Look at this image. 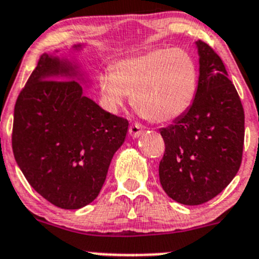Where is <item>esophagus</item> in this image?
Returning a JSON list of instances; mask_svg holds the SVG:
<instances>
[{
  "mask_svg": "<svg viewBox=\"0 0 259 259\" xmlns=\"http://www.w3.org/2000/svg\"><path fill=\"white\" fill-rule=\"evenodd\" d=\"M143 133V126L139 124V122H134L129 126V134L132 135L133 138H138Z\"/></svg>",
  "mask_w": 259,
  "mask_h": 259,
  "instance_id": "34e87169",
  "label": "esophagus"
}]
</instances>
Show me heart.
<instances>
[{
	"mask_svg": "<svg viewBox=\"0 0 259 259\" xmlns=\"http://www.w3.org/2000/svg\"><path fill=\"white\" fill-rule=\"evenodd\" d=\"M102 97L117 110L132 95L133 106L154 122L180 119L192 106L199 89V71L182 48H157L120 60L114 71L100 76Z\"/></svg>",
	"mask_w": 259,
	"mask_h": 259,
	"instance_id": "heart-1",
	"label": "heart"
}]
</instances>
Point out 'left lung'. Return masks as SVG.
<instances>
[{"label":"left lung","instance_id":"8db88e82","mask_svg":"<svg viewBox=\"0 0 259 259\" xmlns=\"http://www.w3.org/2000/svg\"><path fill=\"white\" fill-rule=\"evenodd\" d=\"M196 44V99L183 116L160 129L165 145L160 185L183 205H201L219 195L239 170L244 144V110L224 63L206 42Z\"/></svg>","mask_w":259,"mask_h":259}]
</instances>
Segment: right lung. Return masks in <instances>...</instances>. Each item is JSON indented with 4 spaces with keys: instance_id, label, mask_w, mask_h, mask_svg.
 <instances>
[{
    "instance_id": "1",
    "label": "right lung",
    "mask_w": 259,
    "mask_h": 259,
    "mask_svg": "<svg viewBox=\"0 0 259 259\" xmlns=\"http://www.w3.org/2000/svg\"><path fill=\"white\" fill-rule=\"evenodd\" d=\"M72 76L69 63L44 53L17 97L12 126V150L27 182L67 210L99 196L129 126L82 95Z\"/></svg>"
}]
</instances>
